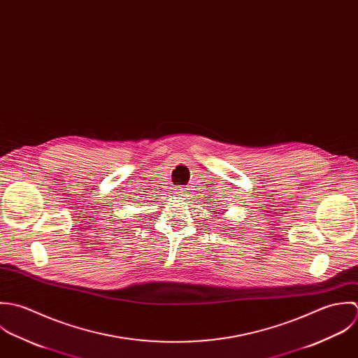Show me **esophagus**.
<instances>
[{"mask_svg":"<svg viewBox=\"0 0 358 358\" xmlns=\"http://www.w3.org/2000/svg\"><path fill=\"white\" fill-rule=\"evenodd\" d=\"M173 194H174V196H177V198H184L185 194H187V191H185L184 187H176Z\"/></svg>","mask_w":358,"mask_h":358,"instance_id":"esophagus-1","label":"esophagus"}]
</instances>
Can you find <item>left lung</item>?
<instances>
[{
    "mask_svg": "<svg viewBox=\"0 0 358 358\" xmlns=\"http://www.w3.org/2000/svg\"><path fill=\"white\" fill-rule=\"evenodd\" d=\"M217 213H218V212H217Z\"/></svg>",
    "mask_w": 358,
    "mask_h": 358,
    "instance_id": "obj_1",
    "label": "left lung"
}]
</instances>
